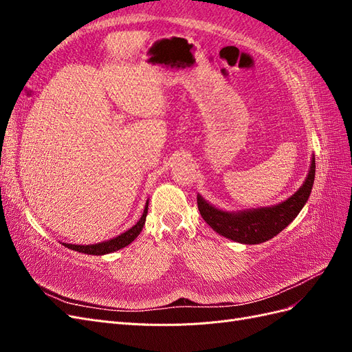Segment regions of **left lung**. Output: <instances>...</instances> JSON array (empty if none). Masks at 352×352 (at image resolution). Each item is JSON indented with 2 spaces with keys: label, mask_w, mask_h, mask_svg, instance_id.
Segmentation results:
<instances>
[{
  "label": "left lung",
  "mask_w": 352,
  "mask_h": 352,
  "mask_svg": "<svg viewBox=\"0 0 352 352\" xmlns=\"http://www.w3.org/2000/svg\"><path fill=\"white\" fill-rule=\"evenodd\" d=\"M316 176V160L311 157V164L304 184L295 194L282 201L280 204L270 207H258L250 210L226 211L211 206L199 194L197 195L198 210L211 229L219 235L239 243L255 245L272 239L280 233L294 219L310 198Z\"/></svg>",
  "instance_id": "8db88e82"
}]
</instances>
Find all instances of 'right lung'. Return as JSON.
I'll list each match as a JSON object with an SVG mask.
<instances>
[{
    "mask_svg": "<svg viewBox=\"0 0 352 352\" xmlns=\"http://www.w3.org/2000/svg\"><path fill=\"white\" fill-rule=\"evenodd\" d=\"M146 214H148V199H146V204H145V208H144L141 219L138 220L136 225H133L131 229H127L126 232L120 233L119 236L111 238V239L104 241V242L92 243V245H76V243H65V242H63V245H65V247H67V248H70V250H73V251L88 254V255H104V254L119 251V250L127 247V245L132 243L138 238V235H140L144 225H145Z\"/></svg>",
    "mask_w": 352,
    "mask_h": 352,
    "instance_id": "add662e5",
    "label": "right lung"
}]
</instances>
